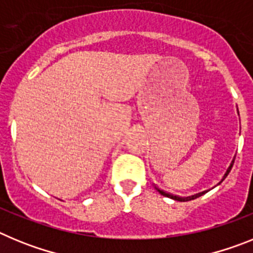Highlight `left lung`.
Returning <instances> with one entry per match:
<instances>
[{
    "label": "left lung",
    "mask_w": 253,
    "mask_h": 253,
    "mask_svg": "<svg viewBox=\"0 0 253 253\" xmlns=\"http://www.w3.org/2000/svg\"><path fill=\"white\" fill-rule=\"evenodd\" d=\"M233 163H234V160L232 161L231 166H229V169H227V172H225V175H224V177H223V178L227 177L228 173H229V172H231L232 166H233ZM157 190H158V191H160L161 195L167 196V198H171V199H173V200H177V202H189V200H191V199H196V198H199V196H202L203 194H205V193H200V194H196V195H194V196H190V198H180V196H175V195H171V194L165 193V191H162V190H160V189H157Z\"/></svg>",
    "instance_id": "8db88e82"
}]
</instances>
